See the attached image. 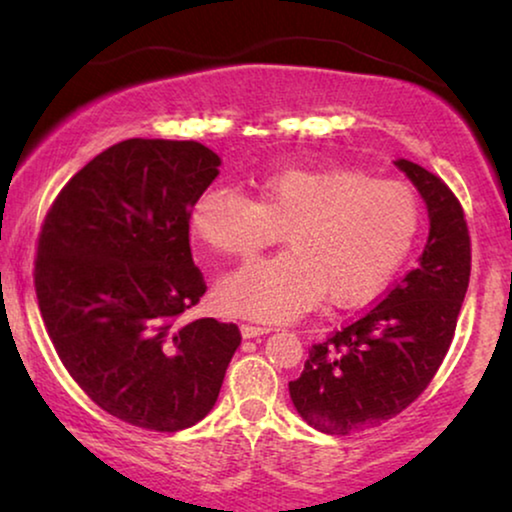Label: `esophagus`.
<instances>
[{"label":"esophagus","instance_id":"esophagus-1","mask_svg":"<svg viewBox=\"0 0 512 512\" xmlns=\"http://www.w3.org/2000/svg\"><path fill=\"white\" fill-rule=\"evenodd\" d=\"M240 331H242V338L251 340V338H261V335L270 333L272 328L270 326H256V324H242Z\"/></svg>","mask_w":512,"mask_h":512}]
</instances>
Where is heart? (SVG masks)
Returning a JSON list of instances; mask_svg holds the SVG:
<instances>
[{"label":"heart","instance_id":"heart-1","mask_svg":"<svg viewBox=\"0 0 512 512\" xmlns=\"http://www.w3.org/2000/svg\"><path fill=\"white\" fill-rule=\"evenodd\" d=\"M256 200L209 186L188 212L191 233L221 254L249 258L284 233L289 251L254 261L219 284L228 312L289 321L321 298L359 305L396 275L419 230L410 186L356 170L270 172L254 181Z\"/></svg>","mask_w":512,"mask_h":512}]
</instances>
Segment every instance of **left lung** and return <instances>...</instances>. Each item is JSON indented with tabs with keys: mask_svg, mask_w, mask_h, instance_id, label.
Instances as JSON below:
<instances>
[{
	"mask_svg": "<svg viewBox=\"0 0 512 512\" xmlns=\"http://www.w3.org/2000/svg\"><path fill=\"white\" fill-rule=\"evenodd\" d=\"M429 212V237L410 270L380 303L310 349L293 408L307 424L347 436L403 412L436 375L457 328L471 277V237L459 200L436 174L394 160Z\"/></svg>",
	"mask_w": 512,
	"mask_h": 512,
	"instance_id": "left-lung-1",
	"label": "left lung"
}]
</instances>
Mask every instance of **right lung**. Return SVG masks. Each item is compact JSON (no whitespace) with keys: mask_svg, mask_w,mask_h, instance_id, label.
I'll return each instance as SVG.
<instances>
[{"mask_svg":"<svg viewBox=\"0 0 512 512\" xmlns=\"http://www.w3.org/2000/svg\"><path fill=\"white\" fill-rule=\"evenodd\" d=\"M221 158L198 142L125 139L69 179L39 235L34 286L55 352L109 415L181 431L219 398L242 335L179 317L207 291L188 244Z\"/></svg>","mask_w":512,"mask_h":512,"instance_id":"add662e5","label":"right lung"}]
</instances>
